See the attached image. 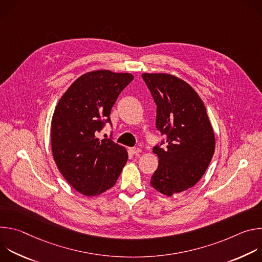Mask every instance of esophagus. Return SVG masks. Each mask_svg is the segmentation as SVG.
I'll list each match as a JSON object with an SVG mask.
<instances>
[{"label": "esophagus", "instance_id": "1", "mask_svg": "<svg viewBox=\"0 0 262 262\" xmlns=\"http://www.w3.org/2000/svg\"><path fill=\"white\" fill-rule=\"evenodd\" d=\"M129 150H130V152H132L133 155H136V156H137V155H139V154L142 151L141 149H140V148H138V147H133V148H130V149H129Z\"/></svg>", "mask_w": 262, "mask_h": 262}]
</instances>
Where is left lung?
<instances>
[{"label": "left lung", "instance_id": "left-lung-1", "mask_svg": "<svg viewBox=\"0 0 262 262\" xmlns=\"http://www.w3.org/2000/svg\"><path fill=\"white\" fill-rule=\"evenodd\" d=\"M142 78L157 103V128L167 136L165 148L154 147L159 167L150 184L171 197L201 179L214 152V134L202 99L188 83L169 73Z\"/></svg>", "mask_w": 262, "mask_h": 262}]
</instances>
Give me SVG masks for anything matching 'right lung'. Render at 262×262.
Masks as SVG:
<instances>
[{
  "label": "right lung",
  "instance_id": "1",
  "mask_svg": "<svg viewBox=\"0 0 262 262\" xmlns=\"http://www.w3.org/2000/svg\"><path fill=\"white\" fill-rule=\"evenodd\" d=\"M133 80L127 72L89 71L70 85L56 105L51 125L53 157L67 182L85 196L111 189L127 162L123 146L99 140L96 134L111 122L112 106Z\"/></svg>",
  "mask_w": 262,
  "mask_h": 262
}]
</instances>
